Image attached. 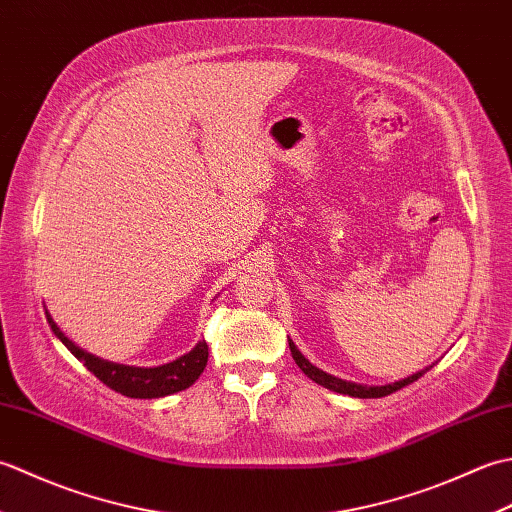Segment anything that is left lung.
<instances>
[{
    "label": "left lung",
    "instance_id": "left-lung-1",
    "mask_svg": "<svg viewBox=\"0 0 512 512\" xmlns=\"http://www.w3.org/2000/svg\"><path fill=\"white\" fill-rule=\"evenodd\" d=\"M288 345H290L292 358H295V363L299 365L301 372L306 374L308 378H312L314 383L328 387V389L336 391V394H347V396H354V398H383V396H389V394H394V391L411 385L413 380H418L422 374L429 372V367H427V369H420L418 374H411V376H407V378L396 380V383H391V385H374V387L356 385V383H350V380H341V378H336V376H332V374H325L323 369H319V367H314V365L308 361V358L297 350V345L292 343L290 339H288Z\"/></svg>",
    "mask_w": 512,
    "mask_h": 512
}]
</instances>
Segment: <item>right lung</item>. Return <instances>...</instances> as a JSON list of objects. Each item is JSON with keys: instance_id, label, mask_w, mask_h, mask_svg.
Instances as JSON below:
<instances>
[{"instance_id": "1", "label": "right lung", "mask_w": 512, "mask_h": 512, "mask_svg": "<svg viewBox=\"0 0 512 512\" xmlns=\"http://www.w3.org/2000/svg\"><path fill=\"white\" fill-rule=\"evenodd\" d=\"M46 319L54 336H57V339L101 380V383L127 398H162L176 394V391L191 387L204 372L206 361H209V345H206V341H200L189 354L158 367H129L121 363L103 361V358L81 350L79 345H74L68 336L59 330V325L54 323L48 310Z\"/></svg>"}]
</instances>
